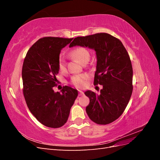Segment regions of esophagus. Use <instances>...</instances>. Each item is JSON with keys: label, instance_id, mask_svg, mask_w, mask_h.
Returning <instances> with one entry per match:
<instances>
[{"label": "esophagus", "instance_id": "obj_1", "mask_svg": "<svg viewBox=\"0 0 160 160\" xmlns=\"http://www.w3.org/2000/svg\"><path fill=\"white\" fill-rule=\"evenodd\" d=\"M83 95H84L83 91H79V96Z\"/></svg>", "mask_w": 160, "mask_h": 160}]
</instances>
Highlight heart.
<instances>
[{
  "label": "heart",
  "instance_id": "1",
  "mask_svg": "<svg viewBox=\"0 0 160 160\" xmlns=\"http://www.w3.org/2000/svg\"><path fill=\"white\" fill-rule=\"evenodd\" d=\"M69 55L70 57L76 59L83 64L87 61L89 60L90 52L87 48L78 46L72 49L69 52ZM58 69L60 71H64L66 69V65L64 59L62 57H59L58 59ZM89 79V75L88 74H78L72 76L71 78V83L74 85L77 88H82L86 85L87 81Z\"/></svg>",
  "mask_w": 160,
  "mask_h": 160
}]
</instances>
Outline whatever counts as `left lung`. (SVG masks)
<instances>
[{
  "label": "left lung",
  "mask_w": 160,
  "mask_h": 160,
  "mask_svg": "<svg viewBox=\"0 0 160 160\" xmlns=\"http://www.w3.org/2000/svg\"><path fill=\"white\" fill-rule=\"evenodd\" d=\"M76 45L96 51L94 85L103 86L99 95L85 93L90 100L86 112L97 124L112 123L122 115L132 94L133 68L128 52L119 39L105 32L77 37L69 47Z\"/></svg>",
  "instance_id": "8db88e82"
}]
</instances>
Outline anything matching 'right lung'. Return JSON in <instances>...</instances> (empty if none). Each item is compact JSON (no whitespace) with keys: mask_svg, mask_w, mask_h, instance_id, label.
<instances>
[{"mask_svg":"<svg viewBox=\"0 0 160 160\" xmlns=\"http://www.w3.org/2000/svg\"><path fill=\"white\" fill-rule=\"evenodd\" d=\"M72 38L45 37L38 39L27 52L22 69L23 95L31 113L42 125L58 128L68 119L77 91L69 86L55 93L58 59L61 49Z\"/></svg>","mask_w":160,"mask_h":160,"instance_id":"1","label":"right lung"}]
</instances>
